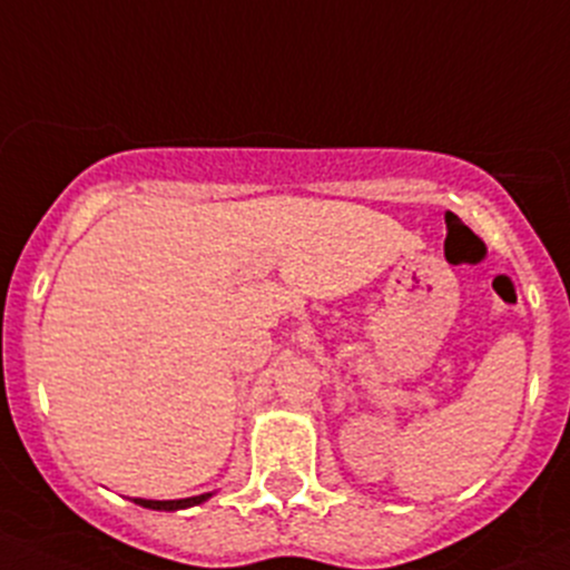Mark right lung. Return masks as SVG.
Here are the masks:
<instances>
[{"label":"right lung","mask_w":570,"mask_h":570,"mask_svg":"<svg viewBox=\"0 0 570 570\" xmlns=\"http://www.w3.org/2000/svg\"><path fill=\"white\" fill-rule=\"evenodd\" d=\"M214 492H205V495H194V498H180V500H146V498H135L137 505L142 509H154V511H178V509H189V505H199L205 503Z\"/></svg>","instance_id":"add662e5"}]
</instances>
